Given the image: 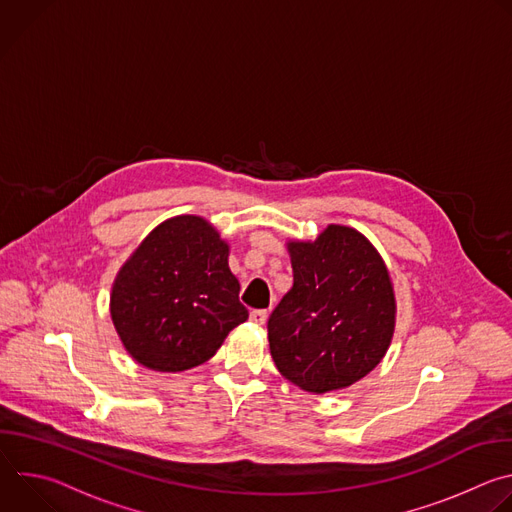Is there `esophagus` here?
<instances>
[{"instance_id": "1", "label": "esophagus", "mask_w": 512, "mask_h": 512, "mask_svg": "<svg viewBox=\"0 0 512 512\" xmlns=\"http://www.w3.org/2000/svg\"><path fill=\"white\" fill-rule=\"evenodd\" d=\"M249 318H251V322H255V324H265V320H267V310H251V314H249Z\"/></svg>"}]
</instances>
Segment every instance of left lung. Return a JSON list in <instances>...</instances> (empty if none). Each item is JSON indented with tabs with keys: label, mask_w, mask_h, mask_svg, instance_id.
Returning <instances> with one entry per match:
<instances>
[{
	"label": "left lung",
	"mask_w": 512,
	"mask_h": 512,
	"mask_svg": "<svg viewBox=\"0 0 512 512\" xmlns=\"http://www.w3.org/2000/svg\"><path fill=\"white\" fill-rule=\"evenodd\" d=\"M294 285L267 320L279 373L310 393L350 387L385 356L395 296L377 249L330 225L314 243H289Z\"/></svg>",
	"instance_id": "1"
}]
</instances>
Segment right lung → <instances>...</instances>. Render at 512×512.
Returning <instances> with one entry per match:
<instances>
[{"mask_svg":"<svg viewBox=\"0 0 512 512\" xmlns=\"http://www.w3.org/2000/svg\"><path fill=\"white\" fill-rule=\"evenodd\" d=\"M227 259V243L200 216L170 218L145 237L111 294L115 330L139 364L198 367L249 318Z\"/></svg>","mask_w":512,"mask_h":512,"instance_id":"obj_1","label":"right lung"}]
</instances>
